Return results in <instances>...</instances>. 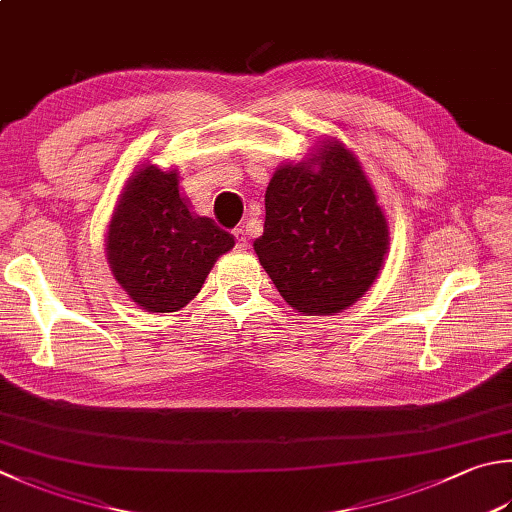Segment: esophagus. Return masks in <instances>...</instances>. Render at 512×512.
I'll list each match as a JSON object with an SVG mask.
<instances>
[{"label":"esophagus","mask_w":512,"mask_h":512,"mask_svg":"<svg viewBox=\"0 0 512 512\" xmlns=\"http://www.w3.org/2000/svg\"><path fill=\"white\" fill-rule=\"evenodd\" d=\"M234 236H236V247H238V249H247V247H249V231H247V229L238 227V229L234 231Z\"/></svg>","instance_id":"1"}]
</instances>
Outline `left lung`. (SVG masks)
I'll return each instance as SVG.
<instances>
[{
    "label": "left lung",
    "mask_w": 512,
    "mask_h": 512,
    "mask_svg": "<svg viewBox=\"0 0 512 512\" xmlns=\"http://www.w3.org/2000/svg\"><path fill=\"white\" fill-rule=\"evenodd\" d=\"M388 249V218L341 140H318L310 156L276 167L254 252L289 307L305 316L347 310L372 287Z\"/></svg>",
    "instance_id": "1"
}]
</instances>
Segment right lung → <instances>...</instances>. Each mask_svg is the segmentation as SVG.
I'll use <instances>...</instances> for the list:
<instances>
[{
	"label": "right lung",
	"instance_id": "obj_1",
	"mask_svg": "<svg viewBox=\"0 0 512 512\" xmlns=\"http://www.w3.org/2000/svg\"><path fill=\"white\" fill-rule=\"evenodd\" d=\"M178 169L138 167L106 227V260L140 310L178 312L194 301L211 267L236 240L214 220L191 211Z\"/></svg>",
	"mask_w": 512,
	"mask_h": 512
}]
</instances>
